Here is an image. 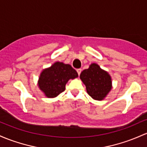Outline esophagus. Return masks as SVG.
Masks as SVG:
<instances>
[{
    "mask_svg": "<svg viewBox=\"0 0 147 147\" xmlns=\"http://www.w3.org/2000/svg\"><path fill=\"white\" fill-rule=\"evenodd\" d=\"M77 73H78L79 76H80V73H81V72H82V70H81V69H77Z\"/></svg>",
    "mask_w": 147,
    "mask_h": 147,
    "instance_id": "1",
    "label": "esophagus"
}]
</instances>
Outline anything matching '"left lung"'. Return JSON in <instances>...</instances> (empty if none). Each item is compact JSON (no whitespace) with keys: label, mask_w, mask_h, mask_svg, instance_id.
<instances>
[{"label":"left lung","mask_w":147,"mask_h":147,"mask_svg":"<svg viewBox=\"0 0 147 147\" xmlns=\"http://www.w3.org/2000/svg\"><path fill=\"white\" fill-rule=\"evenodd\" d=\"M80 77L86 86L87 93L96 100H104L112 88L110 75L95 63L82 71Z\"/></svg>","instance_id":"obj_1"}]
</instances>
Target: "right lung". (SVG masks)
Listing matches in <instances>:
<instances>
[{
	"mask_svg": "<svg viewBox=\"0 0 147 147\" xmlns=\"http://www.w3.org/2000/svg\"><path fill=\"white\" fill-rule=\"evenodd\" d=\"M77 77V71L70 65L56 61L42 71L38 86L47 98H54L65 91V84L69 80Z\"/></svg>",
	"mask_w": 147,
	"mask_h": 147,
	"instance_id": "add662e5",
	"label": "right lung"
}]
</instances>
